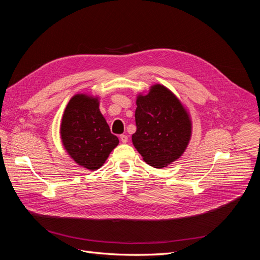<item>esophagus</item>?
Wrapping results in <instances>:
<instances>
[{"label":"esophagus","mask_w":260,"mask_h":260,"mask_svg":"<svg viewBox=\"0 0 260 260\" xmlns=\"http://www.w3.org/2000/svg\"><path fill=\"white\" fill-rule=\"evenodd\" d=\"M120 141H121L122 143H127V142H128V136L121 135V136H120Z\"/></svg>","instance_id":"esophagus-1"}]
</instances>
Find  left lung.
<instances>
[{
	"mask_svg": "<svg viewBox=\"0 0 260 260\" xmlns=\"http://www.w3.org/2000/svg\"><path fill=\"white\" fill-rule=\"evenodd\" d=\"M137 131L132 143L145 162L166 167L183 154L191 138V120L176 95L164 85L137 99Z\"/></svg>",
	"mask_w": 260,
	"mask_h": 260,
	"instance_id": "8db88e82",
	"label": "left lung"
}]
</instances>
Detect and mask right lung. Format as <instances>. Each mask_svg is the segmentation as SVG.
Segmentation results:
<instances>
[{
	"mask_svg": "<svg viewBox=\"0 0 260 260\" xmlns=\"http://www.w3.org/2000/svg\"><path fill=\"white\" fill-rule=\"evenodd\" d=\"M60 136L72 158L89 170L103 166L119 143L100 112L98 99L84 94H77L69 101L61 119Z\"/></svg>",
	"mask_w": 260,
	"mask_h": 260,
	"instance_id": "1",
	"label": "right lung"
}]
</instances>
